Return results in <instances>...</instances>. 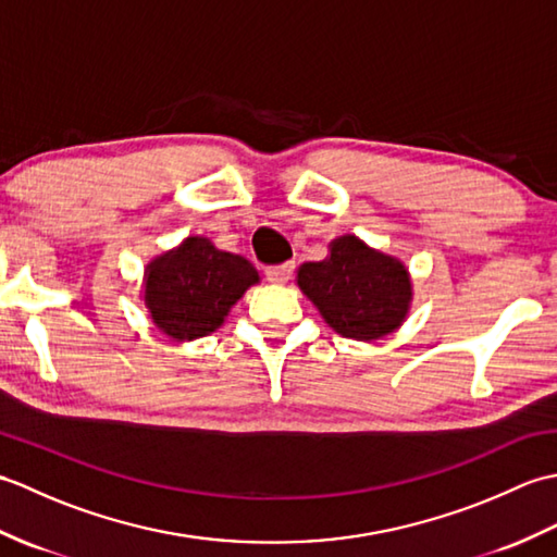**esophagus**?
Returning <instances> with one entry per match:
<instances>
[{
	"instance_id": "34e87169",
	"label": "esophagus",
	"mask_w": 557,
	"mask_h": 557,
	"mask_svg": "<svg viewBox=\"0 0 557 557\" xmlns=\"http://www.w3.org/2000/svg\"><path fill=\"white\" fill-rule=\"evenodd\" d=\"M292 275H294V263H292V260H287V263L265 268V277L270 282H275V285H285V282L292 280Z\"/></svg>"
}]
</instances>
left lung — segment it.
<instances>
[{
	"mask_svg": "<svg viewBox=\"0 0 557 557\" xmlns=\"http://www.w3.org/2000/svg\"><path fill=\"white\" fill-rule=\"evenodd\" d=\"M297 282L342 337L371 342L405 321L411 301L407 268L357 236H339L321 263H304Z\"/></svg>",
	"mask_w": 557,
	"mask_h": 557,
	"instance_id": "8db88e82",
	"label": "left lung"
}]
</instances>
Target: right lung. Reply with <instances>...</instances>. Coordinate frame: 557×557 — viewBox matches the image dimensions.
I'll list each match as a JSON object with an SVG mask.
<instances>
[{
  "instance_id": "obj_1",
  "label": "right lung",
  "mask_w": 557,
  "mask_h": 557,
  "mask_svg": "<svg viewBox=\"0 0 557 557\" xmlns=\"http://www.w3.org/2000/svg\"><path fill=\"white\" fill-rule=\"evenodd\" d=\"M258 282L246 258L212 246L206 236H188L176 251L152 260L146 270V306L172 339L206 337Z\"/></svg>"
}]
</instances>
